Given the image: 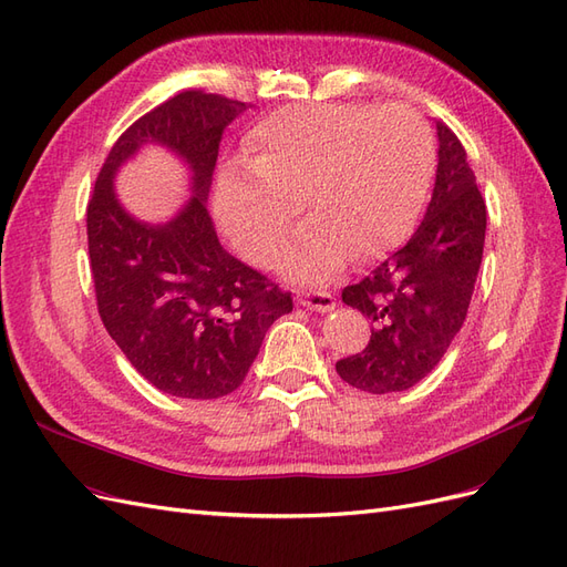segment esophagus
I'll return each instance as SVG.
<instances>
[{"label": "esophagus", "mask_w": 567, "mask_h": 567, "mask_svg": "<svg viewBox=\"0 0 567 567\" xmlns=\"http://www.w3.org/2000/svg\"><path fill=\"white\" fill-rule=\"evenodd\" d=\"M298 302L307 310H317V312H331L336 307V298L326 290H302L298 296Z\"/></svg>", "instance_id": "1"}]
</instances>
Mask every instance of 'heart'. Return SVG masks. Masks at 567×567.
Instances as JSON below:
<instances>
[{"instance_id":"obj_1","label":"heart","mask_w":567,"mask_h":567,"mask_svg":"<svg viewBox=\"0 0 567 567\" xmlns=\"http://www.w3.org/2000/svg\"><path fill=\"white\" fill-rule=\"evenodd\" d=\"M250 173L219 177L215 215L244 257L274 267L302 215L315 219L286 257L298 281H323L348 255L367 262L398 246L433 179V136L404 106L315 104L274 111L246 144Z\"/></svg>"}]
</instances>
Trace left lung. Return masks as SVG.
I'll return each instance as SVG.
<instances>
[{"mask_svg":"<svg viewBox=\"0 0 567 567\" xmlns=\"http://www.w3.org/2000/svg\"><path fill=\"white\" fill-rule=\"evenodd\" d=\"M437 175L425 217L409 241L342 302L373 321L369 346L336 364L338 375L371 394L423 381L461 331L483 262L487 210L458 136L437 123Z\"/></svg>","mask_w":567,"mask_h":567,"instance_id":"1","label":"left lung"}]
</instances>
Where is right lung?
I'll return each instance as SVG.
<instances>
[{
	"instance_id": "1",
	"label": "right lung",
	"mask_w": 567,
	"mask_h": 567,
	"mask_svg": "<svg viewBox=\"0 0 567 567\" xmlns=\"http://www.w3.org/2000/svg\"><path fill=\"white\" fill-rule=\"evenodd\" d=\"M244 111V101L203 90L167 99L120 134L87 205L99 317L130 364L175 398L234 392L269 326L293 310L288 290L221 248L205 208L221 132ZM144 143L193 169L195 198L165 226L134 220L112 192L116 167Z\"/></svg>"
}]
</instances>
